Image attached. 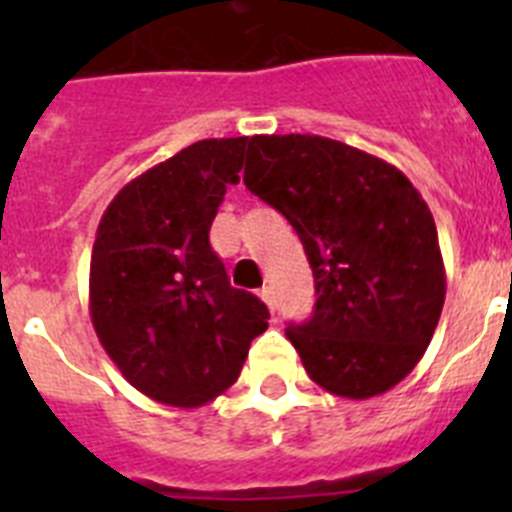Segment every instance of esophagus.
<instances>
[{
  "label": "esophagus",
  "mask_w": 512,
  "mask_h": 512,
  "mask_svg": "<svg viewBox=\"0 0 512 512\" xmlns=\"http://www.w3.org/2000/svg\"><path fill=\"white\" fill-rule=\"evenodd\" d=\"M259 297L266 302V307H269L271 312L277 310V302H274V289H271V287H261L259 289Z\"/></svg>",
  "instance_id": "obj_1"
}]
</instances>
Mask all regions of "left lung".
Segmentation results:
<instances>
[{
	"label": "left lung",
	"instance_id": "8db88e82",
	"mask_svg": "<svg viewBox=\"0 0 512 512\" xmlns=\"http://www.w3.org/2000/svg\"><path fill=\"white\" fill-rule=\"evenodd\" d=\"M243 182L287 217L315 277V312L289 325L325 392L369 400L408 377L446 297L433 215L397 166L323 135H253Z\"/></svg>",
	"mask_w": 512,
	"mask_h": 512
}]
</instances>
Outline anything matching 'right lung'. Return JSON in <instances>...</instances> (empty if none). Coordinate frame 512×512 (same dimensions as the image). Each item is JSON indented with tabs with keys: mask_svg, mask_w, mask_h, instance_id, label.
I'll return each mask as SVG.
<instances>
[{
	"mask_svg": "<svg viewBox=\"0 0 512 512\" xmlns=\"http://www.w3.org/2000/svg\"><path fill=\"white\" fill-rule=\"evenodd\" d=\"M248 138L197 140L128 182L107 205L89 266L99 343L135 390L200 408L238 379L269 310L230 287L210 225L238 184Z\"/></svg>",
	"mask_w": 512,
	"mask_h": 512,
	"instance_id": "add662e5",
	"label": "right lung"
}]
</instances>
